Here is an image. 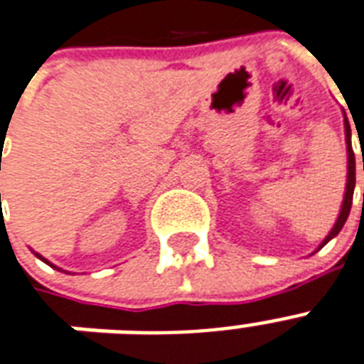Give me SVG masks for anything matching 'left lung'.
<instances>
[{
    "label": "left lung",
    "instance_id": "left-lung-1",
    "mask_svg": "<svg viewBox=\"0 0 364 364\" xmlns=\"http://www.w3.org/2000/svg\"><path fill=\"white\" fill-rule=\"evenodd\" d=\"M343 127H346V144H348V182H346V193H343V203H342V208H340V214H338V220L334 224V228L331 230V233L323 239V243L319 245L321 250L325 247L331 239H334L340 233V230L343 228L346 220H348L349 216V210H351V201H353V190H355V154H353V148H351V129H349V121L343 114ZM315 250V252H317Z\"/></svg>",
    "mask_w": 364,
    "mask_h": 364
}]
</instances>
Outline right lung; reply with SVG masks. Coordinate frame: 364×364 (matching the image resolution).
I'll list each match as a JSON object with an SVG mask.
<instances>
[{
    "mask_svg": "<svg viewBox=\"0 0 364 364\" xmlns=\"http://www.w3.org/2000/svg\"><path fill=\"white\" fill-rule=\"evenodd\" d=\"M36 256H38V258H39V260H41V262H45V264H47V266H50V267H55V269H58V272H62L60 267H56V266H55V264H50V262H49V260H45L43 256H41V255H38V252H36Z\"/></svg>",
    "mask_w": 364,
    "mask_h": 364,
    "instance_id": "1",
    "label": "right lung"
}]
</instances>
